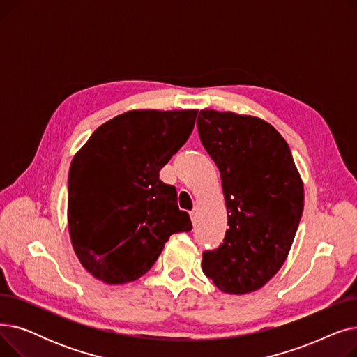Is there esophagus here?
Instances as JSON below:
<instances>
[{"instance_id": "esophagus-1", "label": "esophagus", "mask_w": 357, "mask_h": 357, "mask_svg": "<svg viewBox=\"0 0 357 357\" xmlns=\"http://www.w3.org/2000/svg\"><path fill=\"white\" fill-rule=\"evenodd\" d=\"M190 214H191V220H192V222L195 224V222H197V218H198V208H194Z\"/></svg>"}]
</instances>
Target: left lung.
I'll return each instance as SVG.
<instances>
[{"label": "left lung", "instance_id": "obj_1", "mask_svg": "<svg viewBox=\"0 0 357 357\" xmlns=\"http://www.w3.org/2000/svg\"><path fill=\"white\" fill-rule=\"evenodd\" d=\"M197 127L220 169L229 230L202 253V272L227 294L264 287L289 253L304 210V186L288 143L266 121L202 109Z\"/></svg>", "mask_w": 357, "mask_h": 357}]
</instances>
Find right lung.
Here are the masks:
<instances>
[{
	"mask_svg": "<svg viewBox=\"0 0 357 357\" xmlns=\"http://www.w3.org/2000/svg\"><path fill=\"white\" fill-rule=\"evenodd\" d=\"M198 109L127 111L100 126L75 155L68 226L82 266L109 285L155 265L172 234L191 231L160 169L188 140Z\"/></svg>",
	"mask_w": 357,
	"mask_h": 357,
	"instance_id": "add662e5",
	"label": "right lung"
}]
</instances>
